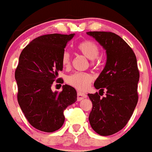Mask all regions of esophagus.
I'll return each instance as SVG.
<instances>
[{"mask_svg":"<svg viewBox=\"0 0 152 152\" xmlns=\"http://www.w3.org/2000/svg\"><path fill=\"white\" fill-rule=\"evenodd\" d=\"M86 97H87V95L85 94V93L80 92V91H78L77 92V101H80V100H82L83 99L86 98Z\"/></svg>","mask_w":152,"mask_h":152,"instance_id":"34e87169","label":"esophagus"}]
</instances>
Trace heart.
<instances>
[{
	"label": "heart",
	"mask_w": 152,
	"mask_h": 152,
	"mask_svg": "<svg viewBox=\"0 0 152 152\" xmlns=\"http://www.w3.org/2000/svg\"><path fill=\"white\" fill-rule=\"evenodd\" d=\"M77 49L80 52L89 60H95L100 54V49L98 46L92 40H86L78 43ZM62 65L64 67H69L71 62V56L69 52L64 51L61 58ZM94 63H92V64ZM93 77L88 73L75 72L66 77L67 83L73 88L79 91H86L90 86Z\"/></svg>",
	"instance_id": "obj_1"
}]
</instances>
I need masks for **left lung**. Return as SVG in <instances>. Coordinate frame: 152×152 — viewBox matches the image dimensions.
Listing matches in <instances>:
<instances>
[{"mask_svg": "<svg viewBox=\"0 0 152 152\" xmlns=\"http://www.w3.org/2000/svg\"><path fill=\"white\" fill-rule=\"evenodd\" d=\"M106 50L104 69L94 82L99 93L88 94L92 102L88 120L93 130L102 136L124 128L138 101L140 78L137 58L132 48L119 35L110 31H88ZM107 91L106 96L100 98Z\"/></svg>", "mask_w": 152, "mask_h": 152, "instance_id": "1", "label": "left lung"}]
</instances>
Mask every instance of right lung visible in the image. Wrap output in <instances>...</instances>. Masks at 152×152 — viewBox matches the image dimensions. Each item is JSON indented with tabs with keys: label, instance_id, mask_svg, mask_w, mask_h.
<instances>
[{
	"label": "right lung",
	"instance_id": "add662e5",
	"mask_svg": "<svg viewBox=\"0 0 152 152\" xmlns=\"http://www.w3.org/2000/svg\"><path fill=\"white\" fill-rule=\"evenodd\" d=\"M75 34H49L34 39L23 49L15 73L18 101L26 118L35 129L45 132L58 130L65 121L64 112L77 100L72 86H63L61 92L51 89L62 71L61 58Z\"/></svg>",
	"mask_w": 152,
	"mask_h": 152
}]
</instances>
